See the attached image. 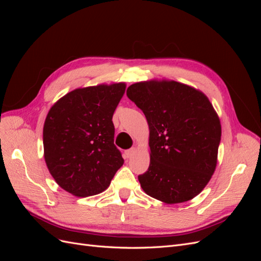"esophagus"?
Instances as JSON below:
<instances>
[{
    "mask_svg": "<svg viewBox=\"0 0 261 261\" xmlns=\"http://www.w3.org/2000/svg\"><path fill=\"white\" fill-rule=\"evenodd\" d=\"M135 151H136L135 148H130L128 150H126V151L124 152V154H125L126 158H130V156H133L134 153H135Z\"/></svg>",
    "mask_w": 261,
    "mask_h": 261,
    "instance_id": "esophagus-1",
    "label": "esophagus"
}]
</instances>
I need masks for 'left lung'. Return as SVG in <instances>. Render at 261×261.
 I'll return each instance as SVG.
<instances>
[{
	"instance_id": "obj_1",
	"label": "left lung",
	"mask_w": 261,
	"mask_h": 261,
	"mask_svg": "<svg viewBox=\"0 0 261 261\" xmlns=\"http://www.w3.org/2000/svg\"><path fill=\"white\" fill-rule=\"evenodd\" d=\"M127 97L144 112L150 129V164L141 188L167 203L193 199L216 170L221 124L209 99L177 82L130 85Z\"/></svg>"
}]
</instances>
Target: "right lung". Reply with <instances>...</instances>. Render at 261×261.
<instances>
[{"label": "right lung", "instance_id": "right-lung-1", "mask_svg": "<svg viewBox=\"0 0 261 261\" xmlns=\"http://www.w3.org/2000/svg\"><path fill=\"white\" fill-rule=\"evenodd\" d=\"M125 88L118 83L75 89L50 109L43 126L44 159L66 192L78 197L103 192L123 165L112 117Z\"/></svg>", "mask_w": 261, "mask_h": 261}]
</instances>
